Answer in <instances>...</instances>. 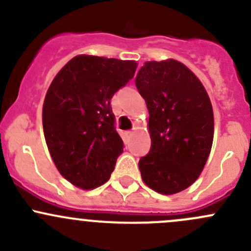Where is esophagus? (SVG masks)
I'll return each instance as SVG.
<instances>
[{
	"mask_svg": "<svg viewBox=\"0 0 251 251\" xmlns=\"http://www.w3.org/2000/svg\"><path fill=\"white\" fill-rule=\"evenodd\" d=\"M133 133H135V131H126V136L127 137H132Z\"/></svg>",
	"mask_w": 251,
	"mask_h": 251,
	"instance_id": "34e87169",
	"label": "esophagus"
}]
</instances>
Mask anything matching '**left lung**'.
I'll return each mask as SVG.
<instances>
[{"label": "left lung", "instance_id": "8db88e82", "mask_svg": "<svg viewBox=\"0 0 251 251\" xmlns=\"http://www.w3.org/2000/svg\"><path fill=\"white\" fill-rule=\"evenodd\" d=\"M149 111L151 148L140 159L144 183L164 196L179 193L201 176L214 140V111L206 90L175 59L146 62L136 77Z\"/></svg>", "mask_w": 251, "mask_h": 251}]
</instances>
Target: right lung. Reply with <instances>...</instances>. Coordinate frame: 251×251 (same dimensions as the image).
I'll return each instance as SVG.
<instances>
[{"label":"right lung","instance_id":"1","mask_svg":"<svg viewBox=\"0 0 251 251\" xmlns=\"http://www.w3.org/2000/svg\"><path fill=\"white\" fill-rule=\"evenodd\" d=\"M137 62L78 54L59 70L42 108L45 140L65 179L95 189L110 178L123 140L110 100L133 77Z\"/></svg>","mask_w":251,"mask_h":251}]
</instances>
